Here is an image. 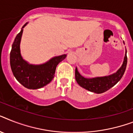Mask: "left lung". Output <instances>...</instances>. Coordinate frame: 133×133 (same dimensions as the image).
Instances as JSON below:
<instances>
[{"label": "left lung", "instance_id": "obj_1", "mask_svg": "<svg viewBox=\"0 0 133 133\" xmlns=\"http://www.w3.org/2000/svg\"><path fill=\"white\" fill-rule=\"evenodd\" d=\"M124 44V42H123ZM127 51L125 52V56L124 58V61L122 66L119 68L117 71L109 76H100V77L94 78H85L80 74L78 71L77 68L75 69V78L77 83L84 89H87L91 92L96 94H102L113 87L115 84H117L122 78L127 65Z\"/></svg>", "mask_w": 133, "mask_h": 133}]
</instances>
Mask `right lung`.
Returning a JSON list of instances; mask_svg holds the SVG:
<instances>
[{"mask_svg": "<svg viewBox=\"0 0 133 133\" xmlns=\"http://www.w3.org/2000/svg\"><path fill=\"white\" fill-rule=\"evenodd\" d=\"M28 22L21 29L12 44L10 52V65L16 80L26 88L37 89L46 86L52 81L55 76L57 65L66 57L67 55L54 57L42 64L29 63L23 59L20 52V42L24 28Z\"/></svg>", "mask_w": 133, "mask_h": 133, "instance_id": "add662e5", "label": "right lung"}]
</instances>
